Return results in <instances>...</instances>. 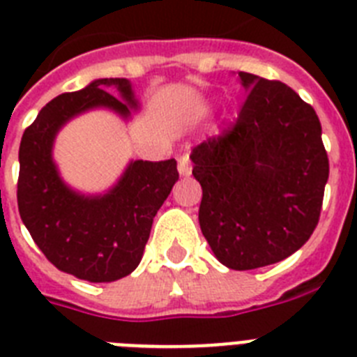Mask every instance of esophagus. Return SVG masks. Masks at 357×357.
I'll return each mask as SVG.
<instances>
[{
    "instance_id": "obj_1",
    "label": "esophagus",
    "mask_w": 357,
    "mask_h": 357,
    "mask_svg": "<svg viewBox=\"0 0 357 357\" xmlns=\"http://www.w3.org/2000/svg\"><path fill=\"white\" fill-rule=\"evenodd\" d=\"M178 173H181L182 176L191 175L190 155H181V157H178Z\"/></svg>"
}]
</instances>
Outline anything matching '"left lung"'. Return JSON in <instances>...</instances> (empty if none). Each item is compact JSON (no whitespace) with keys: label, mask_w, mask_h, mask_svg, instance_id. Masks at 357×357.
<instances>
[{"label":"left lung","mask_w":357,"mask_h":357,"mask_svg":"<svg viewBox=\"0 0 357 357\" xmlns=\"http://www.w3.org/2000/svg\"><path fill=\"white\" fill-rule=\"evenodd\" d=\"M238 119L191 151L199 222L220 264L249 271L285 260L319 220L328 157L314 108L282 81L240 72Z\"/></svg>","instance_id":"obj_1"}]
</instances>
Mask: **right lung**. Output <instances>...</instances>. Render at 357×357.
Returning <instances> with one entry per match:
<instances>
[{"mask_svg": "<svg viewBox=\"0 0 357 357\" xmlns=\"http://www.w3.org/2000/svg\"><path fill=\"white\" fill-rule=\"evenodd\" d=\"M117 87L121 99L105 91ZM109 108L130 117L137 108L128 79H96L79 91L61 93L39 112L20 146L17 208L43 255L63 273L88 282H115L137 269L151 224L178 181L176 160H132L105 195L84 197L59 176L52 146L75 115Z\"/></svg>", "mask_w": 357, "mask_h": 357, "instance_id": "add662e5", "label": "right lung"}]
</instances>
